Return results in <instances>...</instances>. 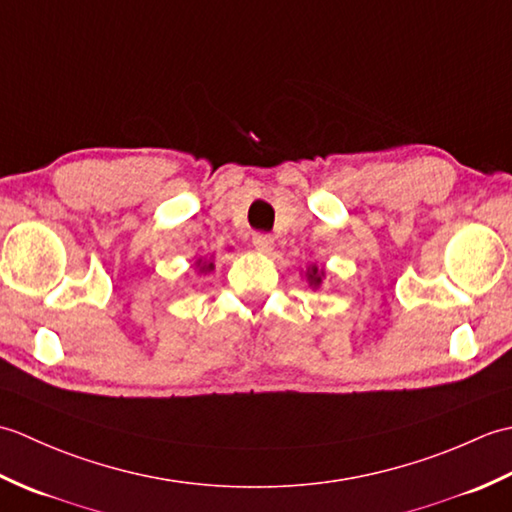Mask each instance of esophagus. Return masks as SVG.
Wrapping results in <instances>:
<instances>
[{
	"label": "esophagus",
	"mask_w": 512,
	"mask_h": 512,
	"mask_svg": "<svg viewBox=\"0 0 512 512\" xmlns=\"http://www.w3.org/2000/svg\"><path fill=\"white\" fill-rule=\"evenodd\" d=\"M253 246L259 250V253H270L275 246V237L270 233H255L253 235Z\"/></svg>",
	"instance_id": "obj_1"
}]
</instances>
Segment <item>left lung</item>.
I'll list each match as a JSON object with an SVG mask.
<instances>
[{"label": "left lung", "instance_id": "8db88e82", "mask_svg": "<svg viewBox=\"0 0 512 512\" xmlns=\"http://www.w3.org/2000/svg\"><path fill=\"white\" fill-rule=\"evenodd\" d=\"M321 275H323V273H321ZM308 277H310V281H312V284H314V286H317V284H319V281H321V277H319V270H317V268H312V273H310Z\"/></svg>", "mask_w": 512, "mask_h": 512}]
</instances>
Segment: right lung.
<instances>
[{
  "instance_id": "add662e5",
  "label": "right lung",
  "mask_w": 512,
  "mask_h": 512,
  "mask_svg": "<svg viewBox=\"0 0 512 512\" xmlns=\"http://www.w3.org/2000/svg\"><path fill=\"white\" fill-rule=\"evenodd\" d=\"M209 268H211V266H209Z\"/></svg>"
}]
</instances>
